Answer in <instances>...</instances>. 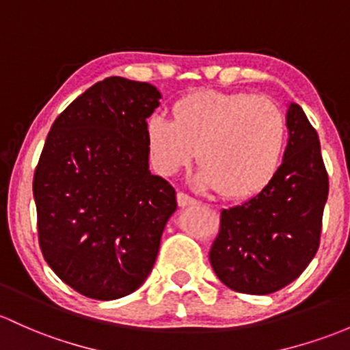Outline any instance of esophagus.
I'll use <instances>...</instances> for the list:
<instances>
[{"label": "esophagus", "mask_w": 350, "mask_h": 350, "mask_svg": "<svg viewBox=\"0 0 350 350\" xmlns=\"http://www.w3.org/2000/svg\"><path fill=\"white\" fill-rule=\"evenodd\" d=\"M176 202H178L180 206H189V205L197 204V200H195L193 197L183 193V191H178V193H176Z\"/></svg>", "instance_id": "34e87169"}]
</instances>
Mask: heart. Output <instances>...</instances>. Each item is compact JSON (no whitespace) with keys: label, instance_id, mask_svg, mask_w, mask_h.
<instances>
[{"label":"heart","instance_id":"obj_1","mask_svg":"<svg viewBox=\"0 0 350 350\" xmlns=\"http://www.w3.org/2000/svg\"><path fill=\"white\" fill-rule=\"evenodd\" d=\"M174 123H146L150 159L161 175H175L197 152L198 185L230 200L262 191L279 172L287 123L272 98L243 92L200 90L172 108Z\"/></svg>","mask_w":350,"mask_h":350}]
</instances>
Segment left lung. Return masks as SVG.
<instances>
[{
    "mask_svg": "<svg viewBox=\"0 0 350 350\" xmlns=\"http://www.w3.org/2000/svg\"><path fill=\"white\" fill-rule=\"evenodd\" d=\"M287 129L279 172L260 193L221 210L208 254L221 284L240 294L284 288L306 270L321 243L329 176L319 135L295 103L288 107Z\"/></svg>",
    "mask_w": 350,
    "mask_h": 350,
    "instance_id": "1",
    "label": "left lung"
}]
</instances>
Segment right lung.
Instances as JSON below:
<instances>
[{
    "mask_svg": "<svg viewBox=\"0 0 350 350\" xmlns=\"http://www.w3.org/2000/svg\"><path fill=\"white\" fill-rule=\"evenodd\" d=\"M150 83L105 78L51 125L33 195L41 254L78 294L113 300L144 284L159 254L175 190L148 170Z\"/></svg>",
    "mask_w": 350,
    "mask_h": 350,
    "instance_id": "add662e5",
    "label": "right lung"
}]
</instances>
